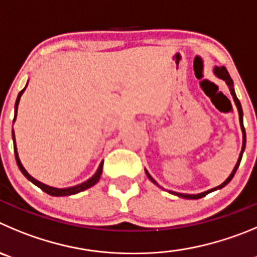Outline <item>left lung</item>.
Instances as JSON below:
<instances>
[{
	"instance_id": "obj_1",
	"label": "left lung",
	"mask_w": 257,
	"mask_h": 257,
	"mask_svg": "<svg viewBox=\"0 0 257 257\" xmlns=\"http://www.w3.org/2000/svg\"><path fill=\"white\" fill-rule=\"evenodd\" d=\"M213 72H214V74H215V76H217L218 78H220V80H223V81H224V82L227 83V86H228L229 91H231L232 97H233V100H234V104H236V106H237V110H238L239 125H241V131H242V150H241V153H239L238 160H237L236 166H234V169L232 170L231 175H229V176L226 179V181H224V183L220 184V185L215 186V188H213V189H209V190L204 191V193H199V194H181V193H176V191H169V193H171V194H174V195L180 196V198H184V199H200V198H203V196L207 195V194L212 193V191H215V190H218V189L224 188V186H226L227 184H228L229 181H231V180L233 179L234 174H236L237 169H238V166H239V162H241V160H242V155H243V152H244V148H246V132H244V126H243V112H242L241 102H239V100L237 99L236 92H234L233 81H232L231 76H229V73H228V72H227L226 67H222V66L218 67V66H215L214 69H213ZM146 174H147L148 179H150L151 181H152V183L155 184V185L160 186V185H158V184H157V181H156V180L153 179V177L151 176L150 174H148L147 170H146ZM160 188H161V186H160Z\"/></svg>"
}]
</instances>
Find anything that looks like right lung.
Masks as SVG:
<instances>
[{
  "label": "right lung",
  "mask_w": 257,
  "mask_h": 257,
  "mask_svg": "<svg viewBox=\"0 0 257 257\" xmlns=\"http://www.w3.org/2000/svg\"><path fill=\"white\" fill-rule=\"evenodd\" d=\"M26 86H28V83H26ZM25 87L23 88V90L19 92L18 95V99H16V102H15V116H14V121L13 123H15L16 120V115H18V106H19V102H20V99H21V95L24 93V91H25ZM13 141H14V152H15V158H16V162H18V166L19 169H20V171L23 172L24 176L26 177V179L29 180V181H31V183L34 184V185H37L38 188L42 189L44 193L49 194V195H53V196H67V195H73V194H77V193H81V191L86 190V189L91 188V186L95 185L97 181L100 180V176H101L102 174V165H104V161H101V164H100L99 169H97V171L95 172V175H93L92 177H90V179L87 180V181H85V183L82 184H78V185H74V186H71V188H64V189H58V188H53V186H49V185H45V184L40 183V181H38L37 179H34V177L31 176V175H29V172L26 171L25 167L23 166V164H21L20 158H19V153H18V148H16V141H15V132H14L13 129Z\"/></svg>",
  "instance_id": "right-lung-1"
}]
</instances>
